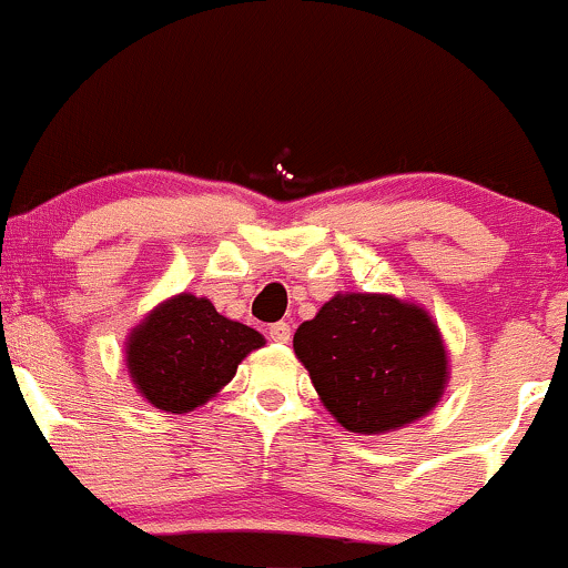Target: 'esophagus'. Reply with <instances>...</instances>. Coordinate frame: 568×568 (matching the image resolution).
I'll return each mask as SVG.
<instances>
[{"label": "esophagus", "mask_w": 568, "mask_h": 568, "mask_svg": "<svg viewBox=\"0 0 568 568\" xmlns=\"http://www.w3.org/2000/svg\"><path fill=\"white\" fill-rule=\"evenodd\" d=\"M291 325L288 323H275V325H270V338L272 342H277V344H288L291 342Z\"/></svg>", "instance_id": "esophagus-1"}]
</instances>
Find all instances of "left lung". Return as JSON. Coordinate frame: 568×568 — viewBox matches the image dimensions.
I'll return each instance as SVG.
<instances>
[{"label":"left lung","mask_w":568,"mask_h":568,"mask_svg":"<svg viewBox=\"0 0 568 568\" xmlns=\"http://www.w3.org/2000/svg\"><path fill=\"white\" fill-rule=\"evenodd\" d=\"M293 349L342 427L379 435L440 400L446 347L425 310L382 293H338L298 325Z\"/></svg>","instance_id":"8db88e82"}]
</instances>
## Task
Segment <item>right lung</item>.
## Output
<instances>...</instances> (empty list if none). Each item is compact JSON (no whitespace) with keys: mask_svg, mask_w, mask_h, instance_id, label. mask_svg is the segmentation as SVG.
I'll return each instance as SVG.
<instances>
[{"mask_svg":"<svg viewBox=\"0 0 568 568\" xmlns=\"http://www.w3.org/2000/svg\"><path fill=\"white\" fill-rule=\"evenodd\" d=\"M262 344L258 331L219 315L207 298L181 293L130 334L128 368L152 406L181 414L216 395Z\"/></svg>","mask_w":568,"mask_h":568,"instance_id":"right-lung-1","label":"right lung"}]
</instances>
